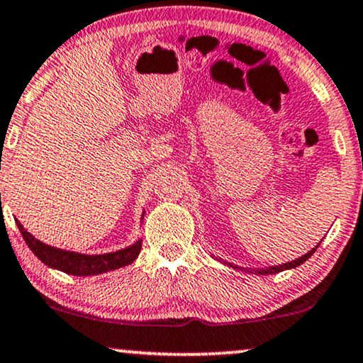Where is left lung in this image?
Returning <instances> with one entry per match:
<instances>
[{
    "label": "left lung",
    "mask_w": 363,
    "mask_h": 363,
    "mask_svg": "<svg viewBox=\"0 0 363 363\" xmlns=\"http://www.w3.org/2000/svg\"><path fill=\"white\" fill-rule=\"evenodd\" d=\"M319 247V244L314 247L313 250H309L306 255H303V257H299V259H296V260H293V262H288V264H283V265H277V267H270V269H265V270H259L257 273H260V275H269V273H278V272H283V270H288V269H295V267H298V265H301L303 262H306L309 257H311L314 252H316V249ZM230 265V264H229ZM234 269H239V267H234Z\"/></svg>",
    "instance_id": "8db88e82"
}]
</instances>
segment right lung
<instances>
[{"label": "right lung", "instance_id": "add662e5", "mask_svg": "<svg viewBox=\"0 0 363 363\" xmlns=\"http://www.w3.org/2000/svg\"><path fill=\"white\" fill-rule=\"evenodd\" d=\"M16 224L23 234L26 244L29 245V249L34 252V255H38V259L44 262L45 265L57 269L60 272H65L68 275H77V277H88V275H98V273H104L114 269H121L133 264L135 257L139 255L140 249H143V240H138L134 245L128 247V249L111 252V254L104 255H83L75 254V252H67L55 249V247L42 244L40 240L34 238L33 234H29L24 229V225L16 219Z\"/></svg>", "mask_w": 363, "mask_h": 363}]
</instances>
